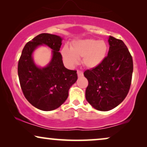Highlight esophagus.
Here are the masks:
<instances>
[{
  "mask_svg": "<svg viewBox=\"0 0 147 147\" xmlns=\"http://www.w3.org/2000/svg\"><path fill=\"white\" fill-rule=\"evenodd\" d=\"M77 74H78V77H79V78L82 77V76H83V75H84L83 72L82 71H80V70H78Z\"/></svg>",
  "mask_w": 147,
  "mask_h": 147,
  "instance_id": "1",
  "label": "esophagus"
}]
</instances>
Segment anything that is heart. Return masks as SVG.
Listing matches in <instances>:
<instances>
[{"label": "heart", "instance_id": "heart-1", "mask_svg": "<svg viewBox=\"0 0 147 147\" xmlns=\"http://www.w3.org/2000/svg\"><path fill=\"white\" fill-rule=\"evenodd\" d=\"M107 45L104 40L96 39H84L74 41L71 49L64 46L61 54L65 62L69 65H75L79 58L82 59V63L88 68H94L101 64L107 53Z\"/></svg>", "mask_w": 147, "mask_h": 147}]
</instances>
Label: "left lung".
I'll list each match as a JSON object with an SVG mask.
<instances>
[{
  "mask_svg": "<svg viewBox=\"0 0 147 147\" xmlns=\"http://www.w3.org/2000/svg\"><path fill=\"white\" fill-rule=\"evenodd\" d=\"M108 42L109 50L103 62L84 73L88 81L86 99L101 111L113 109L124 100L133 72L132 57L124 42L111 36Z\"/></svg>",
  "mask_w": 147,
  "mask_h": 147,
  "instance_id": "8db88e82",
  "label": "left lung"
}]
</instances>
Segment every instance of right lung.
<instances>
[{"label":"right lung","instance_id":"obj_1","mask_svg":"<svg viewBox=\"0 0 147 147\" xmlns=\"http://www.w3.org/2000/svg\"><path fill=\"white\" fill-rule=\"evenodd\" d=\"M63 38L51 34H40L25 45L18 63V76L25 97L42 111L55 110L68 97L70 87L77 81L75 70L65 67L60 52ZM42 45L52 50V58L45 67L38 66L33 51Z\"/></svg>","mask_w":147,"mask_h":147}]
</instances>
